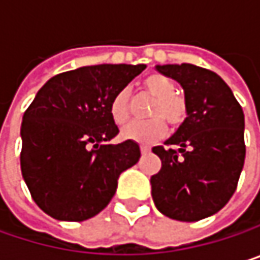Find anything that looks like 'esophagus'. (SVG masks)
Instances as JSON below:
<instances>
[{
  "label": "esophagus",
  "instance_id": "esophagus-1",
  "mask_svg": "<svg viewBox=\"0 0 260 260\" xmlns=\"http://www.w3.org/2000/svg\"><path fill=\"white\" fill-rule=\"evenodd\" d=\"M140 150H141V153H143V155H146V153H149V152H150V146L141 144V146H140Z\"/></svg>",
  "mask_w": 260,
  "mask_h": 260
}]
</instances>
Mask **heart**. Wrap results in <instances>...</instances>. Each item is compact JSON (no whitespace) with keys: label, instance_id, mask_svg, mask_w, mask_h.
Listing matches in <instances>:
<instances>
[{"label":"heart","instance_id":"heart-1","mask_svg":"<svg viewBox=\"0 0 260 260\" xmlns=\"http://www.w3.org/2000/svg\"><path fill=\"white\" fill-rule=\"evenodd\" d=\"M143 88L146 93L155 98V102L150 110V120L147 122H132L122 131L125 140L150 144L167 132V123L172 126H179L183 123L188 114L186 101L175 94V84L164 75L152 74L143 79ZM110 114L116 125H123L129 119L128 107V91L120 90L114 94L110 104Z\"/></svg>","mask_w":260,"mask_h":260}]
</instances>
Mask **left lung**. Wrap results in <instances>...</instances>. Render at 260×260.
<instances>
[{
  "label": "left lung",
  "instance_id": "8db88e82",
  "mask_svg": "<svg viewBox=\"0 0 260 260\" xmlns=\"http://www.w3.org/2000/svg\"><path fill=\"white\" fill-rule=\"evenodd\" d=\"M156 71L181 84L188 117L166 147L152 149L161 159L150 178L152 199L169 218L199 221L224 208L236 189L245 159L244 113L212 71L189 63Z\"/></svg>",
  "mask_w": 260,
  "mask_h": 260
}]
</instances>
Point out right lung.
Listing matches in <instances>:
<instances>
[{
    "instance_id": "1",
    "label": "right lung",
    "mask_w": 260,
    "mask_h": 260,
    "mask_svg": "<svg viewBox=\"0 0 260 260\" xmlns=\"http://www.w3.org/2000/svg\"><path fill=\"white\" fill-rule=\"evenodd\" d=\"M144 64H98L63 72L36 94L22 117L21 172L36 205L55 220L84 221L113 199L117 179L140 159L135 141L110 114L114 94Z\"/></svg>"
}]
</instances>
